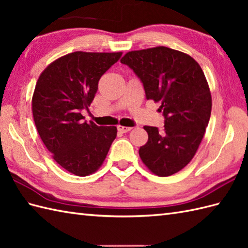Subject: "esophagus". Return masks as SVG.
<instances>
[{
  "mask_svg": "<svg viewBox=\"0 0 248 248\" xmlns=\"http://www.w3.org/2000/svg\"><path fill=\"white\" fill-rule=\"evenodd\" d=\"M131 129H132V128L124 127V125H117V130L121 133H127V132H129V131H131Z\"/></svg>",
  "mask_w": 248,
  "mask_h": 248,
  "instance_id": "34e87169",
  "label": "esophagus"
}]
</instances>
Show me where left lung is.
<instances>
[{
	"label": "left lung",
	"mask_w": 248,
	"mask_h": 248,
	"mask_svg": "<svg viewBox=\"0 0 248 248\" xmlns=\"http://www.w3.org/2000/svg\"><path fill=\"white\" fill-rule=\"evenodd\" d=\"M120 62L143 83L146 99L161 102L164 128L145 125L148 141L139 154L160 177L186 167L196 154L211 116L212 99L198 62L166 46L128 52Z\"/></svg>",
	"instance_id": "1"
}]
</instances>
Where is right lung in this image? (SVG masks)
I'll use <instances>...</instances> for the list:
<instances>
[{"mask_svg": "<svg viewBox=\"0 0 248 248\" xmlns=\"http://www.w3.org/2000/svg\"><path fill=\"white\" fill-rule=\"evenodd\" d=\"M123 55L73 52L46 68L37 81L31 108L41 140L53 159L73 175L85 177L102 165L117 135L116 127L84 121L105 72Z\"/></svg>", "mask_w": 248, "mask_h": 248, "instance_id": "1", "label": "right lung"}]
</instances>
